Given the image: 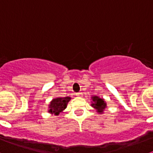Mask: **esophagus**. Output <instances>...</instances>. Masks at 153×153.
Masks as SVG:
<instances>
[{"label": "esophagus", "mask_w": 153, "mask_h": 153, "mask_svg": "<svg viewBox=\"0 0 153 153\" xmlns=\"http://www.w3.org/2000/svg\"><path fill=\"white\" fill-rule=\"evenodd\" d=\"M76 96H77V97H82V96H83V93H76Z\"/></svg>", "instance_id": "1"}]
</instances>
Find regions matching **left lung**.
<instances>
[{
    "label": "left lung",
    "instance_id": "obj_1",
    "mask_svg": "<svg viewBox=\"0 0 153 153\" xmlns=\"http://www.w3.org/2000/svg\"><path fill=\"white\" fill-rule=\"evenodd\" d=\"M92 100L93 102H92L91 106L97 109V113L102 114L104 109L106 108V103L103 99L100 98L97 96H94V97H92Z\"/></svg>",
    "mask_w": 153,
    "mask_h": 153
}]
</instances>
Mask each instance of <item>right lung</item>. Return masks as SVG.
Returning <instances> with one entry per match:
<instances>
[{
    "label": "right lung",
    "mask_w": 153,
    "mask_h": 153,
    "mask_svg": "<svg viewBox=\"0 0 153 153\" xmlns=\"http://www.w3.org/2000/svg\"><path fill=\"white\" fill-rule=\"evenodd\" d=\"M70 100H71V98L69 97H57V98L53 99L52 101L49 104L48 112L51 114L58 116L67 108V103Z\"/></svg>",
    "instance_id": "obj_1"
}]
</instances>
